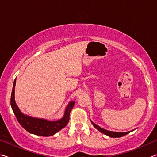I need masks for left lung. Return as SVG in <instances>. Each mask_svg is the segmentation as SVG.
Wrapping results in <instances>:
<instances>
[{
    "instance_id": "obj_1",
    "label": "left lung",
    "mask_w": 157,
    "mask_h": 157,
    "mask_svg": "<svg viewBox=\"0 0 157 157\" xmlns=\"http://www.w3.org/2000/svg\"><path fill=\"white\" fill-rule=\"evenodd\" d=\"M91 122L92 123V125H94V127L97 129L98 130H99L101 133H103L104 134H105V135L108 136L109 137H112V138H119V137H121L126 135V134H128V133H130L131 131L130 132H112V131H109V130H105V129L103 128H101L99 126L96 125L94 123H93L92 121Z\"/></svg>"
}]
</instances>
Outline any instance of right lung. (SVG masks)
Returning <instances> with one entry per match:
<instances>
[{
  "mask_svg": "<svg viewBox=\"0 0 157 157\" xmlns=\"http://www.w3.org/2000/svg\"><path fill=\"white\" fill-rule=\"evenodd\" d=\"M15 86L16 79L13 82L12 95H11V106L18 123L28 132L38 136H50L67 125L70 120V112L75 104V101H71L69 103L65 110L64 116L59 120L53 121L34 118L22 113L16 104L14 98Z\"/></svg>",
  "mask_w": 157,
  "mask_h": 157,
  "instance_id": "obj_1",
  "label": "right lung"
}]
</instances>
